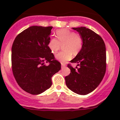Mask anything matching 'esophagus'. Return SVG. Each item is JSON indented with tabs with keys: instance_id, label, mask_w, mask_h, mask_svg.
Instances as JSON below:
<instances>
[{
	"instance_id": "obj_1",
	"label": "esophagus",
	"mask_w": 120,
	"mask_h": 120,
	"mask_svg": "<svg viewBox=\"0 0 120 120\" xmlns=\"http://www.w3.org/2000/svg\"><path fill=\"white\" fill-rule=\"evenodd\" d=\"M65 66H66V64H64V63H61V67L63 68V67H64Z\"/></svg>"
}]
</instances>
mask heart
Listing matches in <instances>:
<instances>
[{
	"label": "heart",
	"mask_w": 120,
	"mask_h": 120,
	"mask_svg": "<svg viewBox=\"0 0 120 120\" xmlns=\"http://www.w3.org/2000/svg\"><path fill=\"white\" fill-rule=\"evenodd\" d=\"M57 39L53 38L48 42V47L51 52L55 54L60 50L63 45L64 51L59 53L55 56L56 60L65 63L72 57V54L77 55L82 49L83 39L78 34L67 30L61 29L56 31Z\"/></svg>",
	"instance_id": "obj_1"
}]
</instances>
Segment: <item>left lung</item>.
<instances>
[{
  "instance_id": "1",
  "label": "left lung",
  "mask_w": 120,
  "mask_h": 120,
  "mask_svg": "<svg viewBox=\"0 0 120 120\" xmlns=\"http://www.w3.org/2000/svg\"><path fill=\"white\" fill-rule=\"evenodd\" d=\"M83 39V46L71 63H77L68 67L71 72L65 77L66 85L78 95H85L94 91L102 81L106 69V53L105 42L101 37L84 26L72 28ZM77 69H76V68Z\"/></svg>"
}]
</instances>
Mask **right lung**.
I'll use <instances>...</instances> for the list:
<instances>
[{"instance_id":"add662e5","label":"right lung","mask_w":120,"mask_h":120,"mask_svg":"<svg viewBox=\"0 0 120 120\" xmlns=\"http://www.w3.org/2000/svg\"><path fill=\"white\" fill-rule=\"evenodd\" d=\"M52 28L30 26L17 36L12 45L14 78L23 90L32 95H39L50 88L52 77L61 69V64L48 47Z\"/></svg>"}]
</instances>
